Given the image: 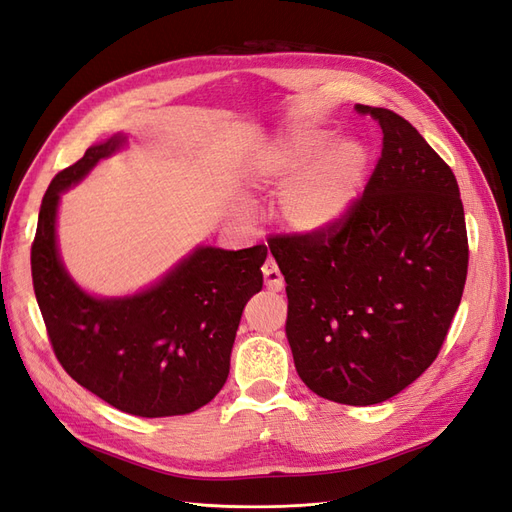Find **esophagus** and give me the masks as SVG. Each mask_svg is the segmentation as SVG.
<instances>
[{"mask_svg":"<svg viewBox=\"0 0 512 512\" xmlns=\"http://www.w3.org/2000/svg\"><path fill=\"white\" fill-rule=\"evenodd\" d=\"M262 275H265V286L271 290V292H280L286 282H284V275L280 273V269H277L275 260L269 258L265 265H262Z\"/></svg>","mask_w":512,"mask_h":512,"instance_id":"obj_1","label":"esophagus"}]
</instances>
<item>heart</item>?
<instances>
[{
    "mask_svg": "<svg viewBox=\"0 0 512 512\" xmlns=\"http://www.w3.org/2000/svg\"><path fill=\"white\" fill-rule=\"evenodd\" d=\"M367 151L350 138L327 145V134L299 130L258 160V181L284 185L277 218L294 232H320L339 222L361 192Z\"/></svg>",
    "mask_w": 512,
    "mask_h": 512,
    "instance_id": "obj_1",
    "label": "heart"
}]
</instances>
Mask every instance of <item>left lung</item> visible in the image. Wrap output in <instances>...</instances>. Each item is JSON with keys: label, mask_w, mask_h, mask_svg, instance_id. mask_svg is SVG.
Masks as SVG:
<instances>
[{"label": "left lung", "mask_w": 512, "mask_h": 512, "mask_svg": "<svg viewBox=\"0 0 512 512\" xmlns=\"http://www.w3.org/2000/svg\"><path fill=\"white\" fill-rule=\"evenodd\" d=\"M382 130L365 192L320 232L271 235L286 280V335L309 391L371 406L436 361L468 275L459 185L404 117L356 104Z\"/></svg>", "instance_id": "8db88e82"}]
</instances>
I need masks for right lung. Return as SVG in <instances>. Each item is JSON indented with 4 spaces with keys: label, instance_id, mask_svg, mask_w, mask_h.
<instances>
[{
    "label": "right lung",
    "instance_id": "1",
    "mask_svg": "<svg viewBox=\"0 0 512 512\" xmlns=\"http://www.w3.org/2000/svg\"><path fill=\"white\" fill-rule=\"evenodd\" d=\"M126 143L113 136L55 175L42 198L32 277L57 361L72 380L134 416L190 414L220 393L245 303L262 288L265 245L196 247L158 284L126 299H96L57 254L59 194Z\"/></svg>",
    "mask_w": 512,
    "mask_h": 512
}]
</instances>
